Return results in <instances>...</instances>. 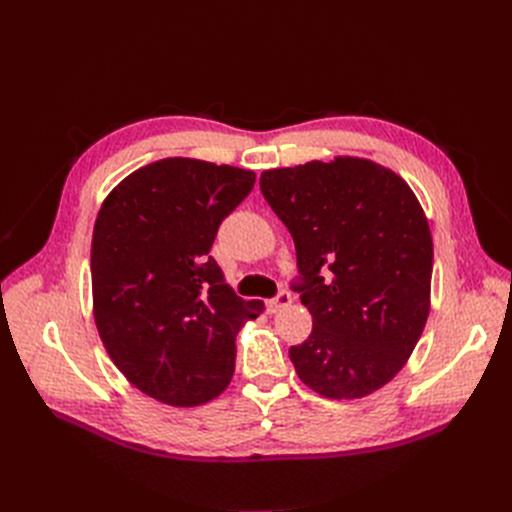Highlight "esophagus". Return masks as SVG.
Masks as SVG:
<instances>
[{"label": "esophagus", "mask_w": 512, "mask_h": 512, "mask_svg": "<svg viewBox=\"0 0 512 512\" xmlns=\"http://www.w3.org/2000/svg\"><path fill=\"white\" fill-rule=\"evenodd\" d=\"M290 303H292V294L288 290H282L280 294H277V297L267 301V312L277 314V312H282L284 307H288Z\"/></svg>", "instance_id": "1"}]
</instances>
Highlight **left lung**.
I'll use <instances>...</instances> for the list:
<instances>
[{
	"mask_svg": "<svg viewBox=\"0 0 512 512\" xmlns=\"http://www.w3.org/2000/svg\"><path fill=\"white\" fill-rule=\"evenodd\" d=\"M260 192L297 247L314 327L290 361L309 389L359 399L406 365L429 316L433 243L410 185L371 160L339 156L273 168Z\"/></svg>",
	"mask_w": 512,
	"mask_h": 512,
	"instance_id": "8db88e82",
	"label": "left lung"
}]
</instances>
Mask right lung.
<instances>
[{
	"label": "right lung",
	"instance_id": "1",
	"mask_svg": "<svg viewBox=\"0 0 512 512\" xmlns=\"http://www.w3.org/2000/svg\"><path fill=\"white\" fill-rule=\"evenodd\" d=\"M256 173L192 158L134 170L106 196L91 239L102 344L138 391L192 408L235 374V337L262 301H243L209 256Z\"/></svg>",
	"mask_w": 512,
	"mask_h": 512
}]
</instances>
